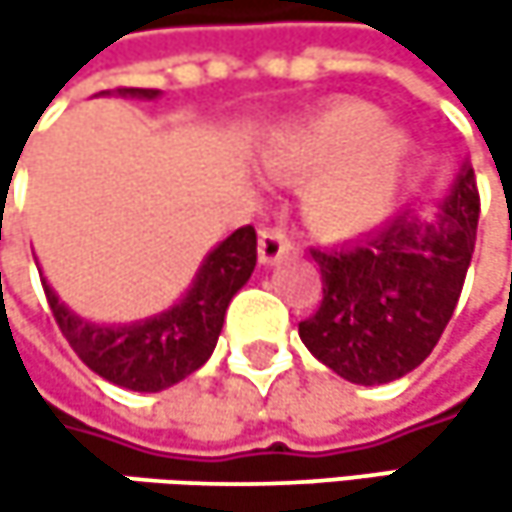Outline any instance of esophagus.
<instances>
[{"instance_id":"esophagus-1","label":"esophagus","mask_w":512,"mask_h":512,"mask_svg":"<svg viewBox=\"0 0 512 512\" xmlns=\"http://www.w3.org/2000/svg\"><path fill=\"white\" fill-rule=\"evenodd\" d=\"M290 249H293V243L287 240V234H284V231H278V228H263V231H260V240H257V257H260V263H263V266L278 263L281 257L290 255Z\"/></svg>"}]
</instances>
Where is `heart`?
<instances>
[{"label": "heart", "mask_w": 512, "mask_h": 512, "mask_svg": "<svg viewBox=\"0 0 512 512\" xmlns=\"http://www.w3.org/2000/svg\"><path fill=\"white\" fill-rule=\"evenodd\" d=\"M379 112L341 100L317 118L284 130L266 151L281 177L323 168L302 192L308 222L332 237H347L379 222L400 186L409 145L394 130H376Z\"/></svg>", "instance_id": "b5f03b06"}]
</instances>
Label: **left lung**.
I'll list each match as a JSON object with an SVG mask.
<instances>
[{"label":"left lung","mask_w":512,"mask_h":512,"mask_svg":"<svg viewBox=\"0 0 512 512\" xmlns=\"http://www.w3.org/2000/svg\"><path fill=\"white\" fill-rule=\"evenodd\" d=\"M480 195L474 168L433 219L403 210L356 246L311 257L323 275L317 314L299 323L311 356L356 385L406 376L439 344L474 255Z\"/></svg>","instance_id":"8db88e82"}]
</instances>
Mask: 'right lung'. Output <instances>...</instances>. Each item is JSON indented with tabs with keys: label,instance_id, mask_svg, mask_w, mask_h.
<instances>
[{
	"label": "right lung",
	"instance_id": "add662e5",
	"mask_svg": "<svg viewBox=\"0 0 512 512\" xmlns=\"http://www.w3.org/2000/svg\"><path fill=\"white\" fill-rule=\"evenodd\" d=\"M124 97L154 100L156 88H118ZM257 263V234L252 225L237 228L201 263L189 293L168 311L133 326H97L76 317L44 281L52 317L73 347L97 376L130 388L162 391L213 356L225 311L234 293L252 278Z\"/></svg>",
	"mask_w": 512,
	"mask_h": 512
}]
</instances>
